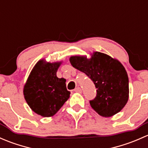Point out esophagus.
<instances>
[{
  "mask_svg": "<svg viewBox=\"0 0 148 148\" xmlns=\"http://www.w3.org/2000/svg\"><path fill=\"white\" fill-rule=\"evenodd\" d=\"M74 92H77V93H82V89L80 87H77L74 89Z\"/></svg>",
  "mask_w": 148,
  "mask_h": 148,
  "instance_id": "34e87169",
  "label": "esophagus"
}]
</instances>
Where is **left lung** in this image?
Listing matches in <instances>:
<instances>
[{
  "label": "left lung",
  "mask_w": 148,
  "mask_h": 148,
  "mask_svg": "<svg viewBox=\"0 0 148 148\" xmlns=\"http://www.w3.org/2000/svg\"><path fill=\"white\" fill-rule=\"evenodd\" d=\"M69 62L95 84L97 96L89 103L96 112L110 117L124 108L129 99V79L120 61L106 53L94 51L90 58L71 56Z\"/></svg>",
  "instance_id": "8db88e82"
}]
</instances>
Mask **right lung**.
Listing matches in <instances>:
<instances>
[{
    "instance_id": "1",
    "label": "right lung",
    "mask_w": 148,
    "mask_h": 148,
    "mask_svg": "<svg viewBox=\"0 0 148 148\" xmlns=\"http://www.w3.org/2000/svg\"><path fill=\"white\" fill-rule=\"evenodd\" d=\"M62 63L41 59L32 69L23 86V95L28 105L44 117L54 115L70 97L66 79L56 76Z\"/></svg>"
}]
</instances>
